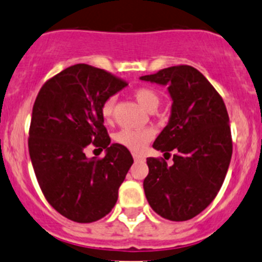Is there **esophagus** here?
Here are the masks:
<instances>
[{
  "label": "esophagus",
  "mask_w": 262,
  "mask_h": 262,
  "mask_svg": "<svg viewBox=\"0 0 262 262\" xmlns=\"http://www.w3.org/2000/svg\"><path fill=\"white\" fill-rule=\"evenodd\" d=\"M133 159L136 160V161H146V159H144V156H142V155L139 154H133Z\"/></svg>",
  "instance_id": "esophagus-1"
}]
</instances>
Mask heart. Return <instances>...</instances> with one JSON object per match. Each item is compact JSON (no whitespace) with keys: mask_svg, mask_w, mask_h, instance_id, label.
<instances>
[{"mask_svg":"<svg viewBox=\"0 0 262 262\" xmlns=\"http://www.w3.org/2000/svg\"><path fill=\"white\" fill-rule=\"evenodd\" d=\"M133 97L144 110L149 113L156 110L160 102V97L156 91L148 87H139L134 90ZM114 105H115V100L110 97L101 106V114L105 120H110L113 116ZM152 137H154V132L151 129H123L116 133L115 141L132 151H139L146 146V143Z\"/></svg>","mask_w":262,"mask_h":262,"instance_id":"heart-1","label":"heart"}]
</instances>
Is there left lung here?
I'll return each instance as SVG.
<instances>
[{"instance_id":"obj_1","label":"left lung","mask_w":262,"mask_h":262,"mask_svg":"<svg viewBox=\"0 0 262 262\" xmlns=\"http://www.w3.org/2000/svg\"><path fill=\"white\" fill-rule=\"evenodd\" d=\"M141 80L167 87L172 101L169 123L152 147L169 156L175 152L171 166L164 159H147L144 194L160 216L185 222L214 201L227 175L233 152L227 107L204 74L188 65Z\"/></svg>"}]
</instances>
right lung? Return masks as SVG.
<instances>
[{
  "label": "right lung",
  "mask_w": 262,
  "mask_h": 262,
  "mask_svg": "<svg viewBox=\"0 0 262 262\" xmlns=\"http://www.w3.org/2000/svg\"><path fill=\"white\" fill-rule=\"evenodd\" d=\"M126 85L77 63L47 80L35 98L28 139L33 169L48 204L73 222L106 216L133 164L126 147L110 144L101 114L102 103ZM91 143L105 149L103 159L85 156Z\"/></svg>",
  "instance_id": "right-lung-1"
}]
</instances>
